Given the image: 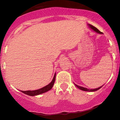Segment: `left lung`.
<instances>
[{
	"label": "left lung",
	"instance_id": "obj_1",
	"mask_svg": "<svg viewBox=\"0 0 120 120\" xmlns=\"http://www.w3.org/2000/svg\"><path fill=\"white\" fill-rule=\"evenodd\" d=\"M88 27H89V28H91L92 30H93V31H94L95 32L97 33H99V34H103L102 32H100V31L98 30V29L97 28L94 27V26H92V25H91V24H88ZM74 84H75V86L77 87H78V88H79L80 90H82V91H88V92H94V91H97V90H98L99 89H100V88H101V87L103 86H103L99 87L97 88H94V89H88V88H85V87H81V86H79V85H77L76 84H75V83H74Z\"/></svg>",
	"mask_w": 120,
	"mask_h": 120
}]
</instances>
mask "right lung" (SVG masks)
I'll return each mask as SVG.
<instances>
[{"label": "right lung", "instance_id": "add662e5", "mask_svg": "<svg viewBox=\"0 0 120 120\" xmlns=\"http://www.w3.org/2000/svg\"><path fill=\"white\" fill-rule=\"evenodd\" d=\"M56 74L55 73V75H54L53 78L51 82L48 84L46 86L44 87L41 88H40V89L38 90H33V91H20L21 92H22V93H24V94L28 95V96H37V95L42 94V93H45L46 92L49 91V90H50L53 87L54 83H55V78H56Z\"/></svg>", "mask_w": 120, "mask_h": 120}]
</instances>
